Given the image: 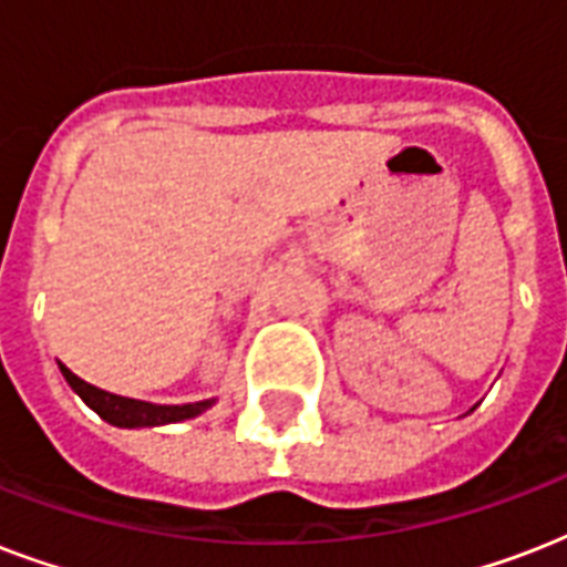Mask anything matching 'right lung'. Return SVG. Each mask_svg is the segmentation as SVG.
<instances>
[{
	"label": "right lung",
	"mask_w": 567,
	"mask_h": 567,
	"mask_svg": "<svg viewBox=\"0 0 567 567\" xmlns=\"http://www.w3.org/2000/svg\"><path fill=\"white\" fill-rule=\"evenodd\" d=\"M61 373H64V379L70 382V388H73L75 394L82 396L84 403L91 405L102 421L114 423V426H126V430L188 421V417H196V414L205 412V409L212 405V400H203V403H185V405L141 403V400H128V396L109 394V391H102V388L87 385V382L75 377L73 371H66L64 364H61Z\"/></svg>",
	"instance_id": "add662e5"
}]
</instances>
